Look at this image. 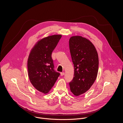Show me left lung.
<instances>
[{
    "label": "left lung",
    "mask_w": 123,
    "mask_h": 123,
    "mask_svg": "<svg viewBox=\"0 0 123 123\" xmlns=\"http://www.w3.org/2000/svg\"><path fill=\"white\" fill-rule=\"evenodd\" d=\"M61 38V35H54L43 38L35 46L29 56L30 80L35 88L44 93L49 92L60 75L55 71L51 54Z\"/></svg>",
    "instance_id": "8db88e82"
}]
</instances>
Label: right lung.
Wrapping results in <instances>:
<instances>
[{"label": "right lung", "mask_w": 123, "mask_h": 123, "mask_svg": "<svg viewBox=\"0 0 123 123\" xmlns=\"http://www.w3.org/2000/svg\"><path fill=\"white\" fill-rule=\"evenodd\" d=\"M69 47L74 68V78L69 85L73 93L78 96L89 90L96 80L98 56L93 45L80 36L70 38Z\"/></svg>", "instance_id": "right-lung-1"}]
</instances>
